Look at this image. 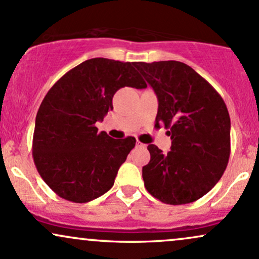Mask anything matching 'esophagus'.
<instances>
[{"mask_svg":"<svg viewBox=\"0 0 259 259\" xmlns=\"http://www.w3.org/2000/svg\"><path fill=\"white\" fill-rule=\"evenodd\" d=\"M136 146H138V147H145V145L142 144V142H140L138 140V141H136Z\"/></svg>","mask_w":259,"mask_h":259,"instance_id":"34e87169","label":"esophagus"}]
</instances>
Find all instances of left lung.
Returning a JSON list of instances; mask_svg holds the SVG:
<instances>
[{"label":"left lung","mask_w":259,"mask_h":259,"mask_svg":"<svg viewBox=\"0 0 259 259\" xmlns=\"http://www.w3.org/2000/svg\"><path fill=\"white\" fill-rule=\"evenodd\" d=\"M158 99L156 125L171 139L168 153L148 145L142 168L145 187L167 204L195 202L214 187L230 157V117L225 102L206 79L178 61L135 62Z\"/></svg>","instance_id":"left-lung-1"}]
</instances>
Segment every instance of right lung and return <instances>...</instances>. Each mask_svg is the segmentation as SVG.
Wrapping results in <instances>:
<instances>
[{
    "instance_id": "add662e5",
    "label": "right lung",
    "mask_w": 259,
    "mask_h": 259,
    "mask_svg": "<svg viewBox=\"0 0 259 259\" xmlns=\"http://www.w3.org/2000/svg\"><path fill=\"white\" fill-rule=\"evenodd\" d=\"M135 62L91 58L65 73L46 94L35 120L32 157L45 183L64 200L85 203L114 184L136 140L109 138L96 123L124 86H147Z\"/></svg>"
}]
</instances>
